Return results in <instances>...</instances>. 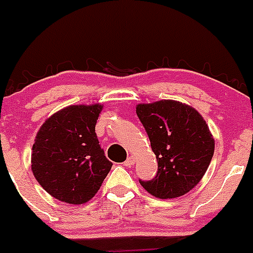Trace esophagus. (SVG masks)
<instances>
[{
  "instance_id": "obj_1",
  "label": "esophagus",
  "mask_w": 253,
  "mask_h": 253,
  "mask_svg": "<svg viewBox=\"0 0 253 253\" xmlns=\"http://www.w3.org/2000/svg\"><path fill=\"white\" fill-rule=\"evenodd\" d=\"M134 162H135V158H134L133 156H130V157L126 158V161H125V162H124V165L126 167H131L134 165Z\"/></svg>"
}]
</instances>
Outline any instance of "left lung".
Returning a JSON list of instances; mask_svg holds the SVG:
<instances>
[{"label":"left lung","mask_w":253,"mask_h":253,"mask_svg":"<svg viewBox=\"0 0 253 253\" xmlns=\"http://www.w3.org/2000/svg\"><path fill=\"white\" fill-rule=\"evenodd\" d=\"M137 115L151 140L158 171L139 180L151 195L173 199L193 190L205 175L214 154V138L203 116L175 100L137 105Z\"/></svg>","instance_id":"obj_1"}]
</instances>
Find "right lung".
<instances>
[{"label": "right lung", "instance_id": "add662e5", "mask_svg": "<svg viewBox=\"0 0 253 253\" xmlns=\"http://www.w3.org/2000/svg\"><path fill=\"white\" fill-rule=\"evenodd\" d=\"M102 105H72L46 119L31 153V171L53 198L84 204L99 191L113 163L105 157L95 125Z\"/></svg>", "mask_w": 253, "mask_h": 253}]
</instances>
